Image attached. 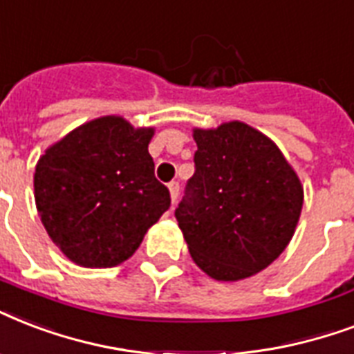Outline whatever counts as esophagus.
I'll return each mask as SVG.
<instances>
[{
  "instance_id": "obj_1",
  "label": "esophagus",
  "mask_w": 354,
  "mask_h": 354,
  "mask_svg": "<svg viewBox=\"0 0 354 354\" xmlns=\"http://www.w3.org/2000/svg\"><path fill=\"white\" fill-rule=\"evenodd\" d=\"M169 188V197H171V203L175 205V201H177V197H179V183H169L168 185Z\"/></svg>"
}]
</instances>
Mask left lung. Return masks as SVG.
<instances>
[{"label": "left lung", "mask_w": 354, "mask_h": 354, "mask_svg": "<svg viewBox=\"0 0 354 354\" xmlns=\"http://www.w3.org/2000/svg\"><path fill=\"white\" fill-rule=\"evenodd\" d=\"M196 171L175 218L192 259L216 281L259 273L286 249L303 186L281 149L248 123L194 129Z\"/></svg>", "instance_id": "left-lung-1"}]
</instances>
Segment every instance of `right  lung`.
I'll return each mask as SVG.
<instances>
[{
    "mask_svg": "<svg viewBox=\"0 0 354 354\" xmlns=\"http://www.w3.org/2000/svg\"><path fill=\"white\" fill-rule=\"evenodd\" d=\"M151 127L103 116L46 149L35 169V201L55 245L83 268L133 257L171 205L147 151Z\"/></svg>",
    "mask_w": 354,
    "mask_h": 354,
    "instance_id": "obj_1",
    "label": "right lung"
}]
</instances>
